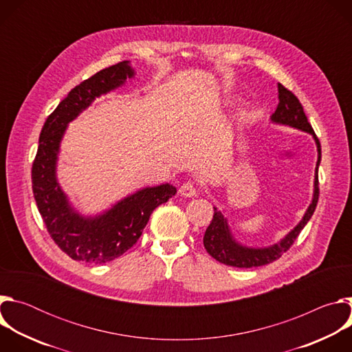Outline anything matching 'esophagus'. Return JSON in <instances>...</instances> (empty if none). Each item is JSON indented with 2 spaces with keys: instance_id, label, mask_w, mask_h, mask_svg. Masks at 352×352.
<instances>
[{
  "instance_id": "obj_1",
  "label": "esophagus",
  "mask_w": 352,
  "mask_h": 352,
  "mask_svg": "<svg viewBox=\"0 0 352 352\" xmlns=\"http://www.w3.org/2000/svg\"><path fill=\"white\" fill-rule=\"evenodd\" d=\"M178 193L184 197H193L196 196V189H195V185L192 182H185L181 185Z\"/></svg>"
}]
</instances>
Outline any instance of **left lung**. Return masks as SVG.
Masks as SVG:
<instances>
[{"instance_id": "1", "label": "left lung", "mask_w": 352, "mask_h": 352, "mask_svg": "<svg viewBox=\"0 0 352 352\" xmlns=\"http://www.w3.org/2000/svg\"><path fill=\"white\" fill-rule=\"evenodd\" d=\"M270 121L277 125H285L295 129H299L302 132H307L312 135L316 147H318V162L315 168V181H314V196L312 202L308 206L304 217L300 221L278 242L263 246V248H252L246 246L238 242L228 226L227 217L214 208V214L210 226L208 227L205 236H204V245L208 250V254L219 261L220 263H224L227 266L232 267H241V269H249V267H258L265 266L276 259H278L284 252L289 249V246L294 243L299 232L307 226V223L311 220L319 199V179H318V170L322 159V148L318 136L315 135L311 124L308 122V118L304 113L302 104L299 103L296 96L285 89L281 83H278V104L276 111L272 114Z\"/></svg>"}]
</instances>
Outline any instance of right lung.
<instances>
[{"label":"right lung","instance_id":"1","mask_svg":"<svg viewBox=\"0 0 352 352\" xmlns=\"http://www.w3.org/2000/svg\"><path fill=\"white\" fill-rule=\"evenodd\" d=\"M133 76L129 61L97 72L68 93L48 116L40 133L32 167L34 200L48 234L74 261L102 265L120 258L136 243L153 210L177 193L171 184L147 186L118 200L103 213L85 216L72 206L58 182L57 162L68 124L97 97Z\"/></svg>","mask_w":352,"mask_h":352}]
</instances>
